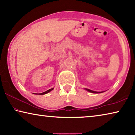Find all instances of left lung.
I'll return each instance as SVG.
<instances>
[{
    "instance_id": "obj_1",
    "label": "left lung",
    "mask_w": 135,
    "mask_h": 135,
    "mask_svg": "<svg viewBox=\"0 0 135 135\" xmlns=\"http://www.w3.org/2000/svg\"><path fill=\"white\" fill-rule=\"evenodd\" d=\"M84 89L87 91H88V92H91V93H102V92H105V91H102V92H96V91H93V90H92L90 89Z\"/></svg>"
}]
</instances>
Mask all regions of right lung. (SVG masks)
<instances>
[{
	"mask_svg": "<svg viewBox=\"0 0 135 135\" xmlns=\"http://www.w3.org/2000/svg\"><path fill=\"white\" fill-rule=\"evenodd\" d=\"M53 89H54V88L50 89L47 90H46V91H45V92H43V93H38V94H40V95H45V94H46V93H47L50 92H51V91H52V90H53Z\"/></svg>",
	"mask_w": 135,
	"mask_h": 135,
	"instance_id": "right-lung-1",
	"label": "right lung"
}]
</instances>
